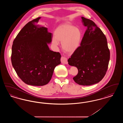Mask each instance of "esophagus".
Returning a JSON list of instances; mask_svg holds the SVG:
<instances>
[{
  "mask_svg": "<svg viewBox=\"0 0 123 123\" xmlns=\"http://www.w3.org/2000/svg\"><path fill=\"white\" fill-rule=\"evenodd\" d=\"M61 62L62 64H68L67 58L64 57H63V56L61 57Z\"/></svg>",
  "mask_w": 123,
  "mask_h": 123,
  "instance_id": "esophagus-1",
  "label": "esophagus"
}]
</instances>
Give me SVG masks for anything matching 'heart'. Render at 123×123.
Instances as JSON below:
<instances>
[{
    "label": "heart",
    "instance_id": "b5f03b06",
    "mask_svg": "<svg viewBox=\"0 0 123 123\" xmlns=\"http://www.w3.org/2000/svg\"><path fill=\"white\" fill-rule=\"evenodd\" d=\"M82 39L81 30L70 25H65L58 27L55 31V37L52 43L58 46L59 41H62V47L66 52H72L80 45Z\"/></svg>",
    "mask_w": 123,
    "mask_h": 123
}]
</instances>
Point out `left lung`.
I'll return each mask as SVG.
<instances>
[{
  "label": "left lung",
  "instance_id": "obj_1",
  "mask_svg": "<svg viewBox=\"0 0 123 123\" xmlns=\"http://www.w3.org/2000/svg\"><path fill=\"white\" fill-rule=\"evenodd\" d=\"M81 18L87 29L80 46L68 62L78 70L73 78L74 81L79 85L89 86L100 82L105 76L110 60V51L106 37L101 29L92 20Z\"/></svg>",
  "mask_w": 123,
  "mask_h": 123
}]
</instances>
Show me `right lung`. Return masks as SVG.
<instances>
[{"label":"right lung","mask_w":123,"mask_h":123,"mask_svg":"<svg viewBox=\"0 0 123 123\" xmlns=\"http://www.w3.org/2000/svg\"><path fill=\"white\" fill-rule=\"evenodd\" d=\"M41 18L26 24L12 47V64L17 75L26 84L35 86L47 84L55 67L61 63L60 53L50 50L47 45L53 34L37 24Z\"/></svg>","instance_id":"1"}]
</instances>
